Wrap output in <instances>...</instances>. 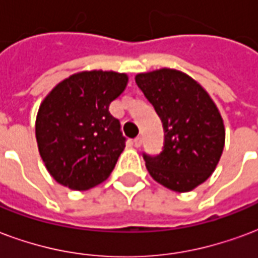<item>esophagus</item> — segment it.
<instances>
[{"label": "esophagus", "mask_w": 258, "mask_h": 258, "mask_svg": "<svg viewBox=\"0 0 258 258\" xmlns=\"http://www.w3.org/2000/svg\"><path fill=\"white\" fill-rule=\"evenodd\" d=\"M133 144H135V147H142L143 144V137L142 136H137L135 140H133Z\"/></svg>", "instance_id": "34e87169"}]
</instances>
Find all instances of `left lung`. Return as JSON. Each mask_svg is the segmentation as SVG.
Wrapping results in <instances>:
<instances>
[{"label":"left lung","mask_w":258,"mask_h":258,"mask_svg":"<svg viewBox=\"0 0 258 258\" xmlns=\"http://www.w3.org/2000/svg\"><path fill=\"white\" fill-rule=\"evenodd\" d=\"M136 84L165 131L162 151L143 152L147 170L166 188L191 191L210 177L223 154L225 131L217 107L197 81L177 70L137 74Z\"/></svg>","instance_id":"obj_1"}]
</instances>
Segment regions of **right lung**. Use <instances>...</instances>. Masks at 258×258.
<instances>
[{"instance_id":"1","label":"right lung","mask_w":258,"mask_h":258,"mask_svg":"<svg viewBox=\"0 0 258 258\" xmlns=\"http://www.w3.org/2000/svg\"><path fill=\"white\" fill-rule=\"evenodd\" d=\"M126 84V74L84 71L61 81L45 97L35 137L39 155L57 183L88 189L110 176L126 137L108 108Z\"/></svg>"}]
</instances>
